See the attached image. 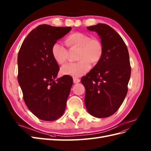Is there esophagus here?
<instances>
[{"instance_id":"esophagus-1","label":"esophagus","mask_w":151,"mask_h":151,"mask_svg":"<svg viewBox=\"0 0 151 151\" xmlns=\"http://www.w3.org/2000/svg\"><path fill=\"white\" fill-rule=\"evenodd\" d=\"M73 81L74 83H79L80 82V79L77 78H73Z\"/></svg>"}]
</instances>
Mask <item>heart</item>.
<instances>
[{
  "instance_id": "1",
  "label": "heart",
  "mask_w": 151,
  "mask_h": 151,
  "mask_svg": "<svg viewBox=\"0 0 151 151\" xmlns=\"http://www.w3.org/2000/svg\"><path fill=\"white\" fill-rule=\"evenodd\" d=\"M66 43L72 47L79 48L76 63H69L61 68L63 75L80 77L91 68V63L97 64L103 56L104 47L102 43L98 38H93L81 32H75L68 36ZM52 57L58 64L62 65L67 60L68 52L61 43L56 42L52 47Z\"/></svg>"
}]
</instances>
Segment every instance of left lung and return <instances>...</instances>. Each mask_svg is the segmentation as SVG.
<instances>
[{
  "label": "left lung",
  "instance_id": "left-lung-1",
  "mask_svg": "<svg viewBox=\"0 0 151 151\" xmlns=\"http://www.w3.org/2000/svg\"><path fill=\"white\" fill-rule=\"evenodd\" d=\"M87 29L100 36L104 53L81 79L86 89L84 102L90 115L106 118L119 109L127 95L131 72L129 55L122 38L108 25L97 24Z\"/></svg>",
  "mask_w": 151,
  "mask_h": 151
}]
</instances>
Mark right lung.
<instances>
[{"label":"right lung","instance_id":"obj_1","mask_svg":"<svg viewBox=\"0 0 151 151\" xmlns=\"http://www.w3.org/2000/svg\"><path fill=\"white\" fill-rule=\"evenodd\" d=\"M70 27L40 25L22 44L18 54V81L28 109L40 120L53 121L63 115L73 84L71 76L56 79L60 67L52 47Z\"/></svg>","mask_w":151,"mask_h":151}]
</instances>
